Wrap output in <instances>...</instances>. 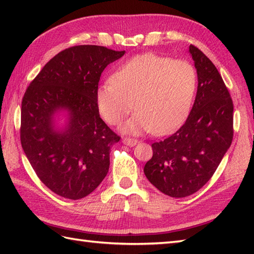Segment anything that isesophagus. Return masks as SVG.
<instances>
[{"label":"esophagus","mask_w":254,"mask_h":254,"mask_svg":"<svg viewBox=\"0 0 254 254\" xmlns=\"http://www.w3.org/2000/svg\"><path fill=\"white\" fill-rule=\"evenodd\" d=\"M122 143L127 145V146H134V145L137 144V139L131 138V137H123L122 138Z\"/></svg>","instance_id":"1"}]
</instances>
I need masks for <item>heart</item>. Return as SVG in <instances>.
<instances>
[{
  "label": "heart",
  "instance_id": "obj_1",
  "mask_svg": "<svg viewBox=\"0 0 254 254\" xmlns=\"http://www.w3.org/2000/svg\"><path fill=\"white\" fill-rule=\"evenodd\" d=\"M195 89L196 73L190 63L145 53L119 66L111 80L97 89L96 100L111 126H118L134 108L123 132L164 135L185 121Z\"/></svg>",
  "mask_w": 254,
  "mask_h": 254
}]
</instances>
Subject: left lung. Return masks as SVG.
<instances>
[{"label": "left lung", "mask_w": 254, "mask_h": 254, "mask_svg": "<svg viewBox=\"0 0 254 254\" xmlns=\"http://www.w3.org/2000/svg\"><path fill=\"white\" fill-rule=\"evenodd\" d=\"M197 91L185 124L152 144L153 157L144 167L149 182L172 197L198 191L213 177L234 137V104L213 62L191 45Z\"/></svg>", "instance_id": "left-lung-1"}]
</instances>
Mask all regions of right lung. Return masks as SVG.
I'll return each mask as SVG.
<instances>
[{
    "label": "right lung",
    "instance_id": "add662e5",
    "mask_svg": "<svg viewBox=\"0 0 254 254\" xmlns=\"http://www.w3.org/2000/svg\"><path fill=\"white\" fill-rule=\"evenodd\" d=\"M126 51L74 46L59 52L27 87L21 101L20 143L36 175L58 195L79 199L105 179L110 147L120 141L99 116L96 93L101 73ZM59 110L69 112L60 132Z\"/></svg>",
    "mask_w": 254,
    "mask_h": 254
}]
</instances>
